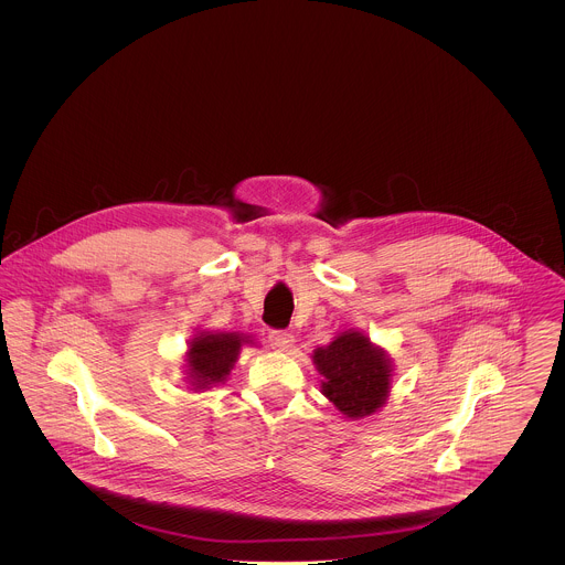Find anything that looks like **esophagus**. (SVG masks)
<instances>
[{
	"label": "esophagus",
	"mask_w": 565,
	"mask_h": 565,
	"mask_svg": "<svg viewBox=\"0 0 565 565\" xmlns=\"http://www.w3.org/2000/svg\"><path fill=\"white\" fill-rule=\"evenodd\" d=\"M267 341H269V345H271V348L287 350V348H291V343H294V334H291V332H287V330H269Z\"/></svg>",
	"instance_id": "esophagus-1"
}]
</instances>
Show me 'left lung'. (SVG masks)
Masks as SVG:
<instances>
[{
	"mask_svg": "<svg viewBox=\"0 0 565 565\" xmlns=\"http://www.w3.org/2000/svg\"><path fill=\"white\" fill-rule=\"evenodd\" d=\"M313 361L323 376V396L348 417L372 415L390 392V365L359 332H343L318 348Z\"/></svg>",
	"mask_w": 565,
	"mask_h": 565,
	"instance_id": "8db88e82",
	"label": "left lung"
}]
</instances>
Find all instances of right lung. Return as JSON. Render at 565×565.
I'll return each mask as SVG.
<instances>
[{
  "label": "right lung",
  "instance_id": "obj_1",
  "mask_svg": "<svg viewBox=\"0 0 565 565\" xmlns=\"http://www.w3.org/2000/svg\"><path fill=\"white\" fill-rule=\"evenodd\" d=\"M242 343L243 339L237 334H211V332H202L191 341L189 367L200 390L226 379V374L231 372L239 354Z\"/></svg>",
  "mask_w": 565,
  "mask_h": 565
}]
</instances>
